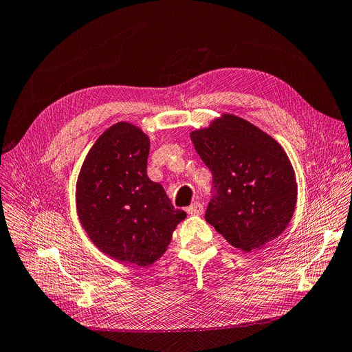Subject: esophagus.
Masks as SVG:
<instances>
[{
    "instance_id": "34e87169",
    "label": "esophagus",
    "mask_w": 352,
    "mask_h": 352,
    "mask_svg": "<svg viewBox=\"0 0 352 352\" xmlns=\"http://www.w3.org/2000/svg\"><path fill=\"white\" fill-rule=\"evenodd\" d=\"M186 212L190 215H202L204 214V206L199 202H192L188 208H186Z\"/></svg>"
}]
</instances>
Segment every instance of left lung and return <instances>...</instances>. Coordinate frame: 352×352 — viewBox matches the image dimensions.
<instances>
[{
  "instance_id": "obj_1",
  "label": "left lung",
  "mask_w": 352,
  "mask_h": 352,
  "mask_svg": "<svg viewBox=\"0 0 352 352\" xmlns=\"http://www.w3.org/2000/svg\"><path fill=\"white\" fill-rule=\"evenodd\" d=\"M190 137L217 190L205 221L242 252L263 248L282 235L297 204L296 173L283 147L230 113Z\"/></svg>"
}]
</instances>
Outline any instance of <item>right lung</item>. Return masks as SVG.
<instances>
[{"instance_id": "right-lung-1", "label": "right lung", "mask_w": 352, "mask_h": 352, "mask_svg": "<svg viewBox=\"0 0 352 352\" xmlns=\"http://www.w3.org/2000/svg\"><path fill=\"white\" fill-rule=\"evenodd\" d=\"M148 153L142 129L116 123L89 150L76 182L78 217L90 241L111 259L142 267L166 253L186 218L148 178Z\"/></svg>"}]
</instances>
